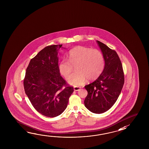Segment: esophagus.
Returning <instances> with one entry per match:
<instances>
[{"instance_id":"1","label":"esophagus","mask_w":149,"mask_h":149,"mask_svg":"<svg viewBox=\"0 0 149 149\" xmlns=\"http://www.w3.org/2000/svg\"><path fill=\"white\" fill-rule=\"evenodd\" d=\"M73 89H74V91H79L80 90V88H79V87H73Z\"/></svg>"}]
</instances>
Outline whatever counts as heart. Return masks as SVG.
I'll return each mask as SVG.
<instances>
[{"instance_id": "heart-1", "label": "heart", "mask_w": 149, "mask_h": 149, "mask_svg": "<svg viewBox=\"0 0 149 149\" xmlns=\"http://www.w3.org/2000/svg\"><path fill=\"white\" fill-rule=\"evenodd\" d=\"M68 61L62 60L58 64V70L62 76L68 79V83L75 87L85 84L88 79L94 80L101 75L104 67V58L101 52L97 49L82 46H78L71 49L68 55Z\"/></svg>"}]
</instances>
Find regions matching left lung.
<instances>
[{
    "instance_id": "obj_1",
    "label": "left lung",
    "mask_w": 149,
    "mask_h": 149,
    "mask_svg": "<svg viewBox=\"0 0 149 149\" xmlns=\"http://www.w3.org/2000/svg\"><path fill=\"white\" fill-rule=\"evenodd\" d=\"M104 58V67L94 82L86 85L87 91L84 104L88 110L100 114L108 111L117 100L124 84L122 64L116 52L96 41Z\"/></svg>"
}]
</instances>
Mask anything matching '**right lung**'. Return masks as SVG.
<instances>
[{
    "label": "right lung",
    "instance_id": "right-lung-1",
    "mask_svg": "<svg viewBox=\"0 0 149 149\" xmlns=\"http://www.w3.org/2000/svg\"><path fill=\"white\" fill-rule=\"evenodd\" d=\"M62 46H48L40 51L30 60L24 79L25 94L32 105L47 117L62 113L73 92L58 70V53Z\"/></svg>",
    "mask_w": 149,
    "mask_h": 149
}]
</instances>
